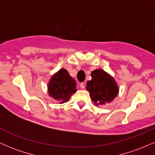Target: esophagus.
I'll return each mask as SVG.
<instances>
[{
	"mask_svg": "<svg viewBox=\"0 0 155 155\" xmlns=\"http://www.w3.org/2000/svg\"><path fill=\"white\" fill-rule=\"evenodd\" d=\"M79 87H81V89H84V87H85V84H84V82L80 83Z\"/></svg>",
	"mask_w": 155,
	"mask_h": 155,
	"instance_id": "1",
	"label": "esophagus"
}]
</instances>
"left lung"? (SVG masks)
Returning a JSON list of instances; mask_svg holds the SVG:
<instances>
[{
  "label": "left lung",
  "instance_id": "8db88e82",
  "mask_svg": "<svg viewBox=\"0 0 155 155\" xmlns=\"http://www.w3.org/2000/svg\"><path fill=\"white\" fill-rule=\"evenodd\" d=\"M91 76L92 79L87 82L86 88L95 105L110 103L117 97L119 88L111 76L102 69H97L92 71Z\"/></svg>",
  "mask_w": 155,
  "mask_h": 155
}]
</instances>
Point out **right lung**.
I'll use <instances>...</instances> for the list:
<instances>
[{"mask_svg":"<svg viewBox=\"0 0 155 155\" xmlns=\"http://www.w3.org/2000/svg\"><path fill=\"white\" fill-rule=\"evenodd\" d=\"M76 82L65 69H60L51 78L48 84L49 95L60 104L69 100L76 92Z\"/></svg>","mask_w":155,"mask_h":155,"instance_id":"obj_1","label":"right lung"}]
</instances>
